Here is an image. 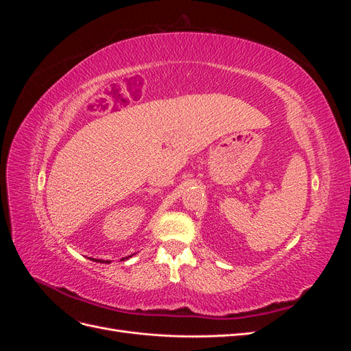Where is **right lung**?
<instances>
[{"label":"right lung","mask_w":351,"mask_h":351,"mask_svg":"<svg viewBox=\"0 0 351 351\" xmlns=\"http://www.w3.org/2000/svg\"><path fill=\"white\" fill-rule=\"evenodd\" d=\"M95 262H102V261H99V259H93ZM121 261H124V259H121ZM107 262H110V261H107Z\"/></svg>","instance_id":"obj_1"}]
</instances>
